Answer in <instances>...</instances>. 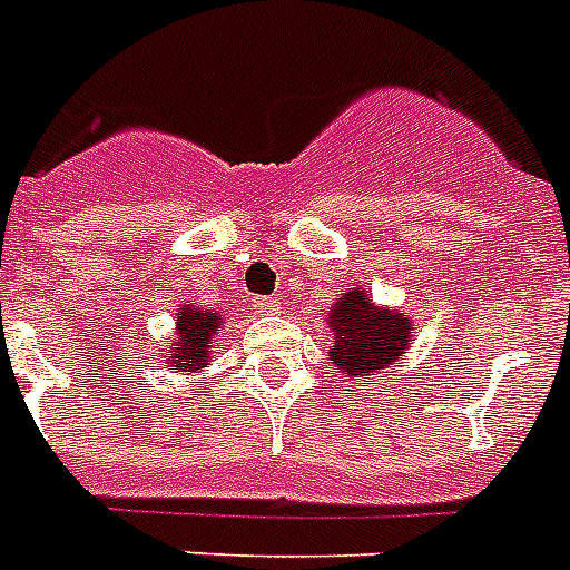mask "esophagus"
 <instances>
[{
	"label": "esophagus",
	"instance_id": "obj_1",
	"mask_svg": "<svg viewBox=\"0 0 570 570\" xmlns=\"http://www.w3.org/2000/svg\"><path fill=\"white\" fill-rule=\"evenodd\" d=\"M254 313H261V316H272V313H277V309H281V301L277 298H266V295H263V298H254Z\"/></svg>",
	"mask_w": 570,
	"mask_h": 570
}]
</instances>
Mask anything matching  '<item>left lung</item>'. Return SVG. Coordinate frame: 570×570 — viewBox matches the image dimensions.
<instances>
[{"label": "left lung", "mask_w": 570, "mask_h": 570, "mask_svg": "<svg viewBox=\"0 0 570 570\" xmlns=\"http://www.w3.org/2000/svg\"><path fill=\"white\" fill-rule=\"evenodd\" d=\"M327 322L333 331L327 357L354 381L395 368L413 342V318L374 307L363 289L342 295Z\"/></svg>", "instance_id": "left-lung-1"}]
</instances>
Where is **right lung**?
<instances>
[{
	"label": "right lung",
	"instance_id": "add662e5",
	"mask_svg": "<svg viewBox=\"0 0 570 570\" xmlns=\"http://www.w3.org/2000/svg\"><path fill=\"white\" fill-rule=\"evenodd\" d=\"M175 325H178V336L169 345V363L180 372H196V368H205L210 363V348H213V333L219 327V316L216 313H207V309L196 307H180V313L175 316Z\"/></svg>",
	"mask_w": 570,
	"mask_h": 570
}]
</instances>
